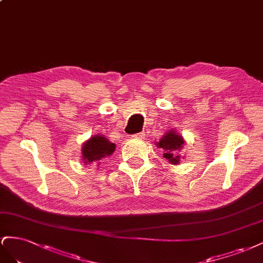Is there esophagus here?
Listing matches in <instances>:
<instances>
[{"label": "esophagus", "mask_w": 263, "mask_h": 263, "mask_svg": "<svg viewBox=\"0 0 263 263\" xmlns=\"http://www.w3.org/2000/svg\"><path fill=\"white\" fill-rule=\"evenodd\" d=\"M144 136H145V134L144 133H137V134H133V136H132V138L133 139H139V140H142V139H143L144 138Z\"/></svg>", "instance_id": "obj_1"}]
</instances>
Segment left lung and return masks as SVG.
Segmentation results:
<instances>
[{"label":"left lung","instance_id":"obj_1","mask_svg":"<svg viewBox=\"0 0 263 263\" xmlns=\"http://www.w3.org/2000/svg\"><path fill=\"white\" fill-rule=\"evenodd\" d=\"M184 144V139L176 133L175 130H168L156 143L157 146L163 149V156L173 165L179 164V160L182 156L178 154V152L183 148Z\"/></svg>","mask_w":263,"mask_h":263}]
</instances>
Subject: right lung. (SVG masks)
I'll return each instance as SVG.
<instances>
[{
  "label": "right lung",
  "instance_id": "1",
  "mask_svg": "<svg viewBox=\"0 0 263 263\" xmlns=\"http://www.w3.org/2000/svg\"><path fill=\"white\" fill-rule=\"evenodd\" d=\"M115 149V143H112L101 134H97V136L86 141L82 145V160H84L85 164H99L102 159L114 153Z\"/></svg>",
  "mask_w": 263,
  "mask_h": 263
}]
</instances>
